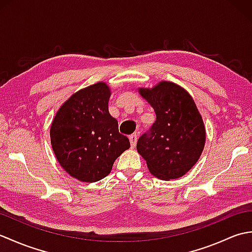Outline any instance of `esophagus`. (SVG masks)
I'll list each match as a JSON object with an SVG mask.
<instances>
[{"label":"esophagus","instance_id":"obj_1","mask_svg":"<svg viewBox=\"0 0 252 252\" xmlns=\"http://www.w3.org/2000/svg\"><path fill=\"white\" fill-rule=\"evenodd\" d=\"M130 144H131V147L134 148L136 145V142H137V135L136 134H132L130 135Z\"/></svg>","mask_w":252,"mask_h":252}]
</instances>
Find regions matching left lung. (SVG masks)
<instances>
[{
    "instance_id": "1",
    "label": "left lung",
    "mask_w": 252,
    "mask_h": 252,
    "mask_svg": "<svg viewBox=\"0 0 252 252\" xmlns=\"http://www.w3.org/2000/svg\"><path fill=\"white\" fill-rule=\"evenodd\" d=\"M138 92L157 118L138 138L137 152L158 179H179L194 167L205 147L206 130L195 101L183 88L168 81Z\"/></svg>"
}]
</instances>
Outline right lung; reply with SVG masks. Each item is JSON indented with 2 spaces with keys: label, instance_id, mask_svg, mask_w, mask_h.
<instances>
[{
  "label": "right lung",
  "instance_id": "right-lung-1",
  "mask_svg": "<svg viewBox=\"0 0 252 252\" xmlns=\"http://www.w3.org/2000/svg\"><path fill=\"white\" fill-rule=\"evenodd\" d=\"M109 87L98 82L78 91L63 104L51 126L57 161L72 178L97 182L110 173L115 160L130 147L108 111Z\"/></svg>",
  "mask_w": 252,
  "mask_h": 252
}]
</instances>
